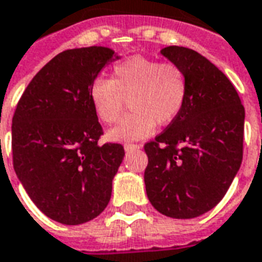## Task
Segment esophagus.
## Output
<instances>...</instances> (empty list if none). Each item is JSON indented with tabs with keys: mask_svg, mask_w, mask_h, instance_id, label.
Listing matches in <instances>:
<instances>
[{
	"mask_svg": "<svg viewBox=\"0 0 262 262\" xmlns=\"http://www.w3.org/2000/svg\"><path fill=\"white\" fill-rule=\"evenodd\" d=\"M123 148H125V151H130V149L140 148V145L139 144H125L123 145Z\"/></svg>",
	"mask_w": 262,
	"mask_h": 262,
	"instance_id": "34e87169",
	"label": "esophagus"
}]
</instances>
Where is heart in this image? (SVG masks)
<instances>
[{
	"instance_id": "heart-1",
	"label": "heart",
	"mask_w": 262,
	"mask_h": 262,
	"mask_svg": "<svg viewBox=\"0 0 262 262\" xmlns=\"http://www.w3.org/2000/svg\"><path fill=\"white\" fill-rule=\"evenodd\" d=\"M188 91V77L181 66L136 55L114 66L110 79L96 78L89 100L96 117L107 125L119 121L127 101L132 113L107 137L135 141L152 135L157 123L173 122L185 107Z\"/></svg>"
}]
</instances>
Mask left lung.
Instances as JSON below:
<instances>
[{
	"instance_id": "left-lung-1",
	"label": "left lung",
	"mask_w": 262,
	"mask_h": 262,
	"mask_svg": "<svg viewBox=\"0 0 262 262\" xmlns=\"http://www.w3.org/2000/svg\"><path fill=\"white\" fill-rule=\"evenodd\" d=\"M181 66L189 82L181 114L144 145L149 202L171 219H193L224 198L243 158L245 107L228 78L198 52L161 51Z\"/></svg>"
}]
</instances>
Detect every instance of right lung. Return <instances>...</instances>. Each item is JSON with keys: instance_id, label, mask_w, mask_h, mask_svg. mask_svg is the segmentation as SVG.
<instances>
[{"instance_id": "right-lung-1", "label": "right lung", "mask_w": 262, "mask_h": 262, "mask_svg": "<svg viewBox=\"0 0 262 262\" xmlns=\"http://www.w3.org/2000/svg\"><path fill=\"white\" fill-rule=\"evenodd\" d=\"M110 48L69 49L31 79L12 119L13 169L35 206L60 224L78 225L104 210L125 157L121 144L99 145L103 129L89 88Z\"/></svg>"}]
</instances>
